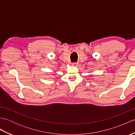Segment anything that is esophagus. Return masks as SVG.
I'll list each match as a JSON object with an SVG mask.
<instances>
[{
    "mask_svg": "<svg viewBox=\"0 0 135 135\" xmlns=\"http://www.w3.org/2000/svg\"><path fill=\"white\" fill-rule=\"evenodd\" d=\"M78 64V62H73L72 63V65L74 66H76Z\"/></svg>",
    "mask_w": 135,
    "mask_h": 135,
    "instance_id": "esophagus-1",
    "label": "esophagus"
}]
</instances>
